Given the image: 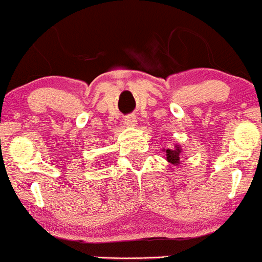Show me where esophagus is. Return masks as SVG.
<instances>
[{
	"label": "esophagus",
	"mask_w": 262,
	"mask_h": 262,
	"mask_svg": "<svg viewBox=\"0 0 262 262\" xmlns=\"http://www.w3.org/2000/svg\"><path fill=\"white\" fill-rule=\"evenodd\" d=\"M136 117L134 115H128V116L125 117V125L127 126H135L136 125Z\"/></svg>",
	"instance_id": "34e87169"
}]
</instances>
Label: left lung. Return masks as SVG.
Listing matches in <instances>:
<instances>
[{"mask_svg":"<svg viewBox=\"0 0 262 262\" xmlns=\"http://www.w3.org/2000/svg\"><path fill=\"white\" fill-rule=\"evenodd\" d=\"M180 155H181V150H180L179 146H176L175 148H167L166 150V159L170 164L177 165V162H180Z\"/></svg>","mask_w":262,"mask_h":262,"instance_id":"left-lung-1","label":"left lung"}]
</instances>
